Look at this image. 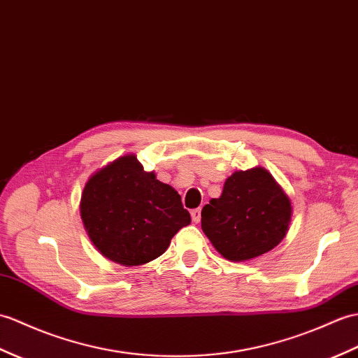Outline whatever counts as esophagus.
<instances>
[{
	"mask_svg": "<svg viewBox=\"0 0 358 358\" xmlns=\"http://www.w3.org/2000/svg\"><path fill=\"white\" fill-rule=\"evenodd\" d=\"M190 217H192L194 222H199V220H201V209H194L190 212Z\"/></svg>",
	"mask_w": 358,
	"mask_h": 358,
	"instance_id": "esophagus-1",
	"label": "esophagus"
}]
</instances>
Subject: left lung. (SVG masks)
<instances>
[{"instance_id": "obj_1", "label": "left lung", "mask_w": 358, "mask_h": 358, "mask_svg": "<svg viewBox=\"0 0 358 358\" xmlns=\"http://www.w3.org/2000/svg\"><path fill=\"white\" fill-rule=\"evenodd\" d=\"M292 203L262 168L238 171L220 198L203 207L201 227L229 261H248L276 247L288 231Z\"/></svg>"}]
</instances>
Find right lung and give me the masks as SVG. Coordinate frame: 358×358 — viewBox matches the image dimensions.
<instances>
[{"label": "right lung", "mask_w": 358, "mask_h": 358, "mask_svg": "<svg viewBox=\"0 0 358 358\" xmlns=\"http://www.w3.org/2000/svg\"><path fill=\"white\" fill-rule=\"evenodd\" d=\"M80 217L99 252L127 267L163 255L190 222L177 190L145 172L134 155L120 157L88 180Z\"/></svg>", "instance_id": "obj_1"}]
</instances>
